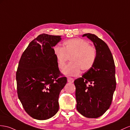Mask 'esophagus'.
<instances>
[{"label":"esophagus","instance_id":"1","mask_svg":"<svg viewBox=\"0 0 130 130\" xmlns=\"http://www.w3.org/2000/svg\"><path fill=\"white\" fill-rule=\"evenodd\" d=\"M74 81V79H73L72 78H71V77H68V82L69 83H73Z\"/></svg>","mask_w":130,"mask_h":130}]
</instances>
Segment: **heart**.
Listing matches in <instances>:
<instances>
[{
  "mask_svg": "<svg viewBox=\"0 0 130 130\" xmlns=\"http://www.w3.org/2000/svg\"><path fill=\"white\" fill-rule=\"evenodd\" d=\"M54 53L58 67L62 69L70 57L71 62L62 70L65 75L77 76L81 70L86 71L90 70L95 61L97 53L93 46L84 39L74 38L64 43V48L56 46Z\"/></svg>",
  "mask_w": 130,
  "mask_h": 130,
  "instance_id": "1",
  "label": "heart"
}]
</instances>
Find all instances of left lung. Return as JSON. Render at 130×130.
<instances>
[{
    "mask_svg": "<svg viewBox=\"0 0 130 130\" xmlns=\"http://www.w3.org/2000/svg\"><path fill=\"white\" fill-rule=\"evenodd\" d=\"M93 43L97 56L93 67L74 81L76 108L83 116L97 118L109 108L116 88L115 66L108 45L95 35L86 33Z\"/></svg>",
    "mask_w": 130,
    "mask_h": 130,
    "instance_id": "obj_1",
    "label": "left lung"
}]
</instances>
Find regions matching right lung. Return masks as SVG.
I'll return each mask as SVG.
<instances>
[{
    "mask_svg": "<svg viewBox=\"0 0 130 130\" xmlns=\"http://www.w3.org/2000/svg\"><path fill=\"white\" fill-rule=\"evenodd\" d=\"M61 40V36L39 35L28 44L19 63L16 75L19 99L26 112L39 120L56 114L60 92L67 83L66 77H60L53 51Z\"/></svg>",
    "mask_w": 130,
    "mask_h": 130,
    "instance_id": "right-lung-1",
    "label": "right lung"
}]
</instances>
